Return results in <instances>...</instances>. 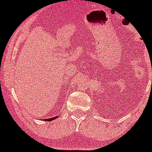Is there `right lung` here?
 Wrapping results in <instances>:
<instances>
[{
    "instance_id": "1",
    "label": "right lung",
    "mask_w": 152,
    "mask_h": 152,
    "mask_svg": "<svg viewBox=\"0 0 152 152\" xmlns=\"http://www.w3.org/2000/svg\"><path fill=\"white\" fill-rule=\"evenodd\" d=\"M56 118H57V116H56V117H53V118H48V119H46V120H45V121H50L53 120V119H56Z\"/></svg>"
}]
</instances>
